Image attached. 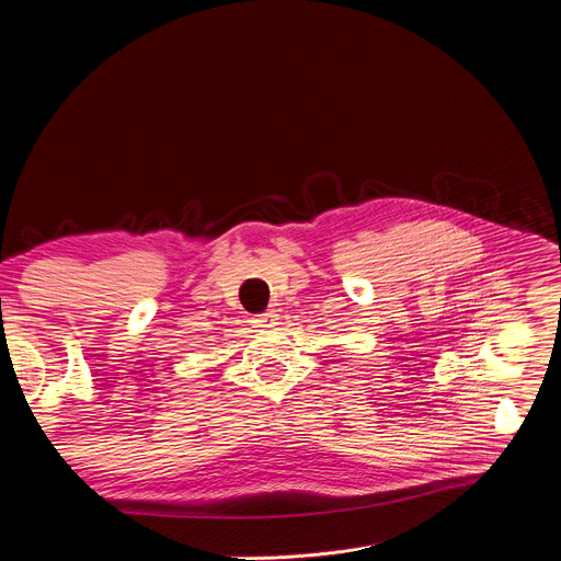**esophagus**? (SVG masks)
I'll return each mask as SVG.
<instances>
[{
	"mask_svg": "<svg viewBox=\"0 0 561 561\" xmlns=\"http://www.w3.org/2000/svg\"><path fill=\"white\" fill-rule=\"evenodd\" d=\"M277 319H279V312H277L275 308H268L264 314H257V317H255V324H257L260 329H268V327H275V324H277Z\"/></svg>",
	"mask_w": 561,
	"mask_h": 561,
	"instance_id": "obj_1",
	"label": "esophagus"
}]
</instances>
